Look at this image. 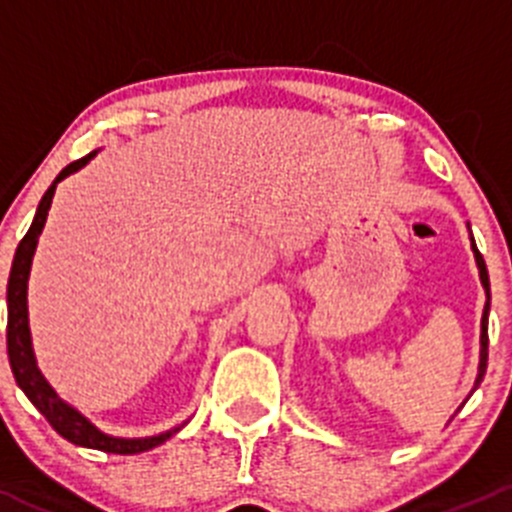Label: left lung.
<instances>
[{"label": "left lung", "mask_w": 512, "mask_h": 512, "mask_svg": "<svg viewBox=\"0 0 512 512\" xmlns=\"http://www.w3.org/2000/svg\"><path fill=\"white\" fill-rule=\"evenodd\" d=\"M473 252H476V262H478V270H480V282H483L485 294H488V302H485L483 309V322H480V366H478V379L476 386L483 381L485 376V366H488V309H490V282H488V270H485V260L483 255L478 252L476 242H473Z\"/></svg>", "instance_id": "obj_1"}]
</instances>
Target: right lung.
Listing matches in <instances>:
<instances>
[{
  "mask_svg": "<svg viewBox=\"0 0 512 512\" xmlns=\"http://www.w3.org/2000/svg\"><path fill=\"white\" fill-rule=\"evenodd\" d=\"M94 156L96 151L89 153V156L74 160V163H69L59 175H56V180L49 185V190H46L44 198H41L39 208H36L32 227H29L27 235H24L22 242H19L17 252H14L12 272H9V285H7V302H9L7 352H9V364H12V374L14 379H17V384L22 386L24 394L29 396V401H32L36 409L46 416V421L54 426V431L59 433V436H64L66 441L76 443V446L96 448V451H106V453H118V456H133V453L151 451V448L160 446V443L168 441L173 433H178L180 428H173V431H165L160 433V436H151V438H113V436H106V433H101L98 428L91 426L79 411L66 406L64 401L54 394V389L46 384L41 371L36 369L32 337H29L27 280H29V270H32L36 240H39L41 230H44L56 183L64 180L69 173H76L79 168H84V165Z\"/></svg>",
  "mask_w": 512,
  "mask_h": 512,
  "instance_id": "obj_1",
  "label": "right lung"
}]
</instances>
